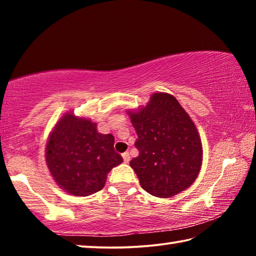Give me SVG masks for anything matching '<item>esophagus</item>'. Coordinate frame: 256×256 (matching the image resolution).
Returning a JSON list of instances; mask_svg holds the SVG:
<instances>
[{
    "mask_svg": "<svg viewBox=\"0 0 256 256\" xmlns=\"http://www.w3.org/2000/svg\"><path fill=\"white\" fill-rule=\"evenodd\" d=\"M122 157H123V160H124L125 164H128L130 162V154L128 152H124L122 154Z\"/></svg>",
    "mask_w": 256,
    "mask_h": 256,
    "instance_id": "obj_1",
    "label": "esophagus"
}]
</instances>
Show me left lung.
<instances>
[{
    "mask_svg": "<svg viewBox=\"0 0 256 256\" xmlns=\"http://www.w3.org/2000/svg\"><path fill=\"white\" fill-rule=\"evenodd\" d=\"M128 114L138 149L130 166L141 188L157 198H172L190 188L201 170L202 142L178 100L167 92H154L144 107Z\"/></svg>",
    "mask_w": 256,
    "mask_h": 256,
    "instance_id": "left-lung-1",
    "label": "left lung"
}]
</instances>
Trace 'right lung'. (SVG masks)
<instances>
[{"label": "right lung", "instance_id": "obj_1", "mask_svg": "<svg viewBox=\"0 0 256 256\" xmlns=\"http://www.w3.org/2000/svg\"><path fill=\"white\" fill-rule=\"evenodd\" d=\"M46 164L60 188L74 196L100 190L107 174L123 162L114 150V136L97 131L90 118L66 112L50 133Z\"/></svg>", "mask_w": 256, "mask_h": 256}]
</instances>
